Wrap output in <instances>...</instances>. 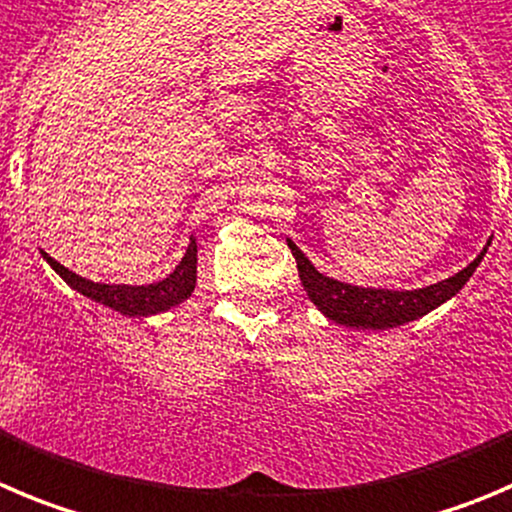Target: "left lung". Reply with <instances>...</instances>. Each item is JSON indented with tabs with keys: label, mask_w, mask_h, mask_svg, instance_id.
Masks as SVG:
<instances>
[{
	"label": "left lung",
	"mask_w": 512,
	"mask_h": 512,
	"mask_svg": "<svg viewBox=\"0 0 512 512\" xmlns=\"http://www.w3.org/2000/svg\"><path fill=\"white\" fill-rule=\"evenodd\" d=\"M288 247L293 250L295 262H298V275L305 293L310 295V300L318 305L323 315H328L331 321L341 323V326L374 328V331L376 328L384 331V328H396L401 323L417 321V318L427 315L429 310L442 305L444 300H450L470 280V275L480 265L482 255H485V250H482L465 270H460L457 275L437 285H427V288L419 290H376L358 288V285L338 283V280L326 278L323 272H318L310 265L308 257L290 240Z\"/></svg>",
	"instance_id": "obj_1"
}]
</instances>
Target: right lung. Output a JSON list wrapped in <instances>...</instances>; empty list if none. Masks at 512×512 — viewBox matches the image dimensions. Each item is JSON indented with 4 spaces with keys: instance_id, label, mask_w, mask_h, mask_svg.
I'll use <instances>...</instances> for the list:
<instances>
[{
    "instance_id": "add662e5",
    "label": "right lung",
    "mask_w": 512,
    "mask_h": 512,
    "mask_svg": "<svg viewBox=\"0 0 512 512\" xmlns=\"http://www.w3.org/2000/svg\"><path fill=\"white\" fill-rule=\"evenodd\" d=\"M45 260L50 262L52 270L60 275L70 288H75L78 293H83L85 298L95 300V303H103L108 308L118 310L123 315H156L169 310L171 305H179L181 300L189 298L194 293V285H197V242L191 240L189 250L181 257V262L176 265V270L171 272L169 278H164L161 283L154 285H103L93 283V280H85L75 272H70L68 267H62L60 262L52 260L47 252H42Z\"/></svg>"
}]
</instances>
